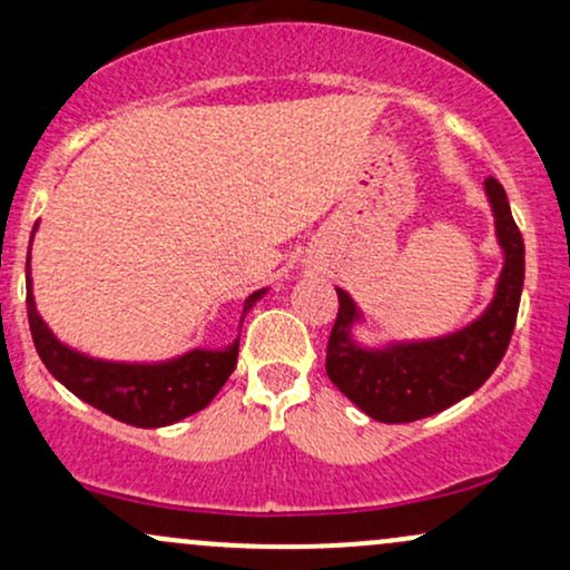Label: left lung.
<instances>
[{"mask_svg":"<svg viewBox=\"0 0 570 570\" xmlns=\"http://www.w3.org/2000/svg\"><path fill=\"white\" fill-rule=\"evenodd\" d=\"M485 193L495 217V238L503 267L495 294L480 318L444 337L389 343L364 348L353 340L362 311L345 289H337V318L326 345V375L370 417L381 423H412L436 415L474 394L499 367L512 340L525 281V244L517 230L507 193L493 176Z\"/></svg>","mask_w":570,"mask_h":570,"instance_id":"1","label":"left lung"}]
</instances>
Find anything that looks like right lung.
Masks as SVG:
<instances>
[{
    "instance_id": "right-lung-1",
    "label": "right lung",
    "mask_w": 570,
    "mask_h": 570,
    "mask_svg": "<svg viewBox=\"0 0 570 570\" xmlns=\"http://www.w3.org/2000/svg\"><path fill=\"white\" fill-rule=\"evenodd\" d=\"M29 259L31 257H26V307H29V326L39 358L58 383L67 385L71 394L94 404L96 410L139 429L171 426L206 407L233 375L240 337L227 348H195L185 356L158 364L104 362V358H90L71 351L37 313ZM265 292L267 289L248 294L244 316ZM244 316H240V324H244Z\"/></svg>"
}]
</instances>
